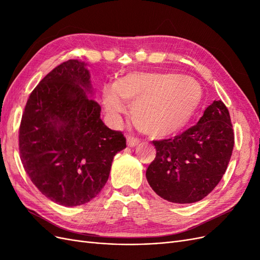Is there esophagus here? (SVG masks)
<instances>
[{
    "label": "esophagus",
    "mask_w": 260,
    "mask_h": 260,
    "mask_svg": "<svg viewBox=\"0 0 260 260\" xmlns=\"http://www.w3.org/2000/svg\"><path fill=\"white\" fill-rule=\"evenodd\" d=\"M139 143H140V141H139L138 139L133 138V137H131V136H128V137H127V145H128L129 147H135V146H137Z\"/></svg>",
    "instance_id": "34e87169"
}]
</instances>
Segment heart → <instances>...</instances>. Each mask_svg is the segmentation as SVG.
<instances>
[{
	"mask_svg": "<svg viewBox=\"0 0 260 260\" xmlns=\"http://www.w3.org/2000/svg\"><path fill=\"white\" fill-rule=\"evenodd\" d=\"M200 83L188 76L172 73H133L103 89V104L111 115L132 104L137 128L148 136H175L191 121L202 102Z\"/></svg>",
	"mask_w": 260,
	"mask_h": 260,
	"instance_id": "heart-1",
	"label": "heart"
}]
</instances>
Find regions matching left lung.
Segmentation results:
<instances>
[{"label":"left lung","mask_w":260,"mask_h":260,"mask_svg":"<svg viewBox=\"0 0 260 260\" xmlns=\"http://www.w3.org/2000/svg\"><path fill=\"white\" fill-rule=\"evenodd\" d=\"M153 144L156 157L146 170L153 191L171 203L199 202L220 182L230 161L234 133L229 111L214 101L192 128Z\"/></svg>","instance_id":"obj_1"}]
</instances>
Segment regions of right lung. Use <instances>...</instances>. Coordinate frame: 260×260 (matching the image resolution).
Returning <instances> with one entry per match:
<instances>
[{
  "instance_id": "right-lung-1",
  "label": "right lung",
  "mask_w": 260,
  "mask_h": 260,
  "mask_svg": "<svg viewBox=\"0 0 260 260\" xmlns=\"http://www.w3.org/2000/svg\"><path fill=\"white\" fill-rule=\"evenodd\" d=\"M90 77L82 60L54 68L30 94L19 128L27 175L46 198L66 207L95 198L114 156L125 148L122 133L101 119Z\"/></svg>"
}]
</instances>
